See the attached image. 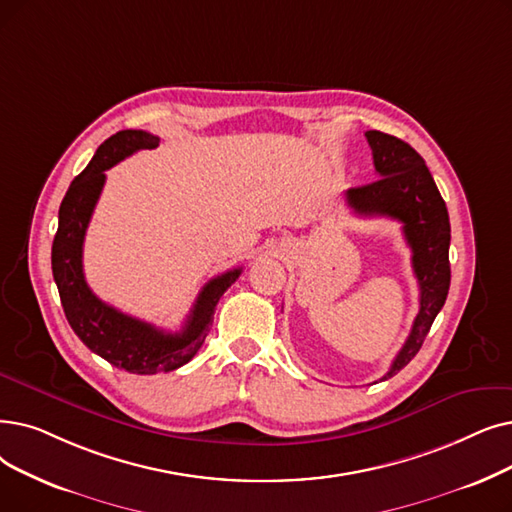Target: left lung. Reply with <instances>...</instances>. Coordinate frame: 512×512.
I'll return each mask as SVG.
<instances>
[{"mask_svg": "<svg viewBox=\"0 0 512 512\" xmlns=\"http://www.w3.org/2000/svg\"><path fill=\"white\" fill-rule=\"evenodd\" d=\"M366 140L379 180L347 190V205L358 215H383L402 224L420 291V307L410 335L381 379L387 381L418 353L446 303L450 291V217L425 159L410 144L376 129L366 131Z\"/></svg>", "mask_w": 512, "mask_h": 512, "instance_id": "8db88e82", "label": "left lung"}]
</instances>
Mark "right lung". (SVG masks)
Wrapping results in <instances>:
<instances>
[{
	"mask_svg": "<svg viewBox=\"0 0 512 512\" xmlns=\"http://www.w3.org/2000/svg\"><path fill=\"white\" fill-rule=\"evenodd\" d=\"M159 138L142 129H123L98 146L90 161L66 190L58 211V232L52 244V274L64 316L87 349L133 374L169 372L188 364L205 343L219 297L238 280L242 268L209 280L198 293L180 332H165L131 318L100 301L83 276V240L106 182V169L129 154L157 148Z\"/></svg>",
	"mask_w": 512,
	"mask_h": 512,
	"instance_id": "right-lung-1",
	"label": "right lung"
}]
</instances>
